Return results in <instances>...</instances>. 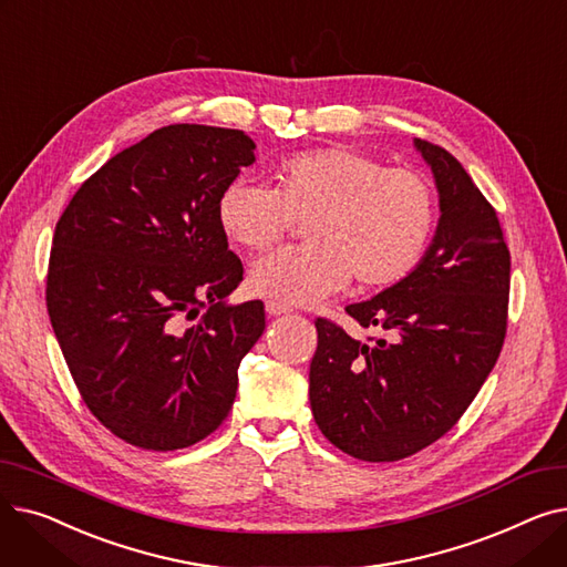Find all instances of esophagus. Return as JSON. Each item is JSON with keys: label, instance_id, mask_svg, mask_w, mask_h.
<instances>
[{"label": "esophagus", "instance_id": "esophagus-1", "mask_svg": "<svg viewBox=\"0 0 567 567\" xmlns=\"http://www.w3.org/2000/svg\"><path fill=\"white\" fill-rule=\"evenodd\" d=\"M266 315L268 317H280V315H287L289 312V306L280 303V301H266Z\"/></svg>", "mask_w": 567, "mask_h": 567}]
</instances>
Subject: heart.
I'll return each instance as SVG.
<instances>
[{
  "label": "heart",
  "instance_id": "1",
  "mask_svg": "<svg viewBox=\"0 0 567 567\" xmlns=\"http://www.w3.org/2000/svg\"><path fill=\"white\" fill-rule=\"evenodd\" d=\"M293 220L308 223V246L259 257L248 285L285 306H312L353 276L370 289L404 280L432 241L436 199L421 174L349 146L280 161L276 188L236 176L218 197L220 229L246 250L274 246Z\"/></svg>",
  "mask_w": 567,
  "mask_h": 567
}]
</instances>
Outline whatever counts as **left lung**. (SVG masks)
I'll return each mask as SVG.
<instances>
[{
    "instance_id": "obj_1",
    "label": "left lung",
    "mask_w": 567,
    "mask_h": 567,
    "mask_svg": "<svg viewBox=\"0 0 567 567\" xmlns=\"http://www.w3.org/2000/svg\"><path fill=\"white\" fill-rule=\"evenodd\" d=\"M434 174L439 225L413 271L347 306L372 344L317 319L310 406L321 434L363 462H398L449 432L489 377L508 323L511 250L492 204L445 148L413 140Z\"/></svg>"
}]
</instances>
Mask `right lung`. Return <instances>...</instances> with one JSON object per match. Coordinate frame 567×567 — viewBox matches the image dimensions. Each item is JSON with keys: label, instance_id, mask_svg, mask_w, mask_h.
Masks as SVG:
<instances>
[{"label": "right lung", "instance_id": "add662e5", "mask_svg": "<svg viewBox=\"0 0 567 567\" xmlns=\"http://www.w3.org/2000/svg\"><path fill=\"white\" fill-rule=\"evenodd\" d=\"M255 163L234 128L174 124L112 156L59 218L48 315L78 391L118 439L178 451L220 427L264 303L229 306L244 264L218 197Z\"/></svg>", "mask_w": 567, "mask_h": 567}]
</instances>
